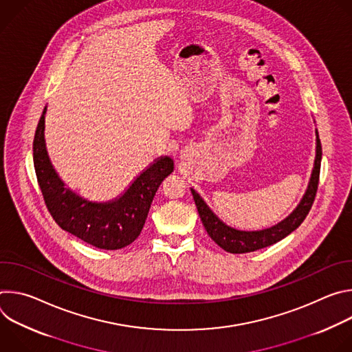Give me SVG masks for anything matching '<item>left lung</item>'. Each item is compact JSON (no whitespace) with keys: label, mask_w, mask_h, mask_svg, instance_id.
Here are the masks:
<instances>
[{"label":"left lung","mask_w":352,"mask_h":352,"mask_svg":"<svg viewBox=\"0 0 352 352\" xmlns=\"http://www.w3.org/2000/svg\"><path fill=\"white\" fill-rule=\"evenodd\" d=\"M320 162H322V144H320L319 133L316 129V157H315L314 170L311 174L308 188L305 190V195L302 196V199H300V202L292 210L291 214H288L284 220H281L276 226L265 230L242 231V230H236L227 226L213 213V210L208 206V204L202 199V196H200L193 188H190L200 220H202L209 236L220 248H223L230 254H246V252H254V250L273 245L281 241L283 238H285L287 235H289L294 230H296L300 226V223L305 220V217L308 216L314 205V200L318 190V184H319Z\"/></svg>","instance_id":"1"}]
</instances>
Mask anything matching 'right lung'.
<instances>
[{
	"instance_id": "obj_1",
	"label": "right lung",
	"mask_w": 352,
	"mask_h": 352,
	"mask_svg": "<svg viewBox=\"0 0 352 352\" xmlns=\"http://www.w3.org/2000/svg\"><path fill=\"white\" fill-rule=\"evenodd\" d=\"M44 107L33 140V164L48 212L67 232L98 248L116 250L132 243L140 234L152 200L166 177L174 171L168 156L156 159L118 197L91 202L67 188L47 153Z\"/></svg>"
}]
</instances>
